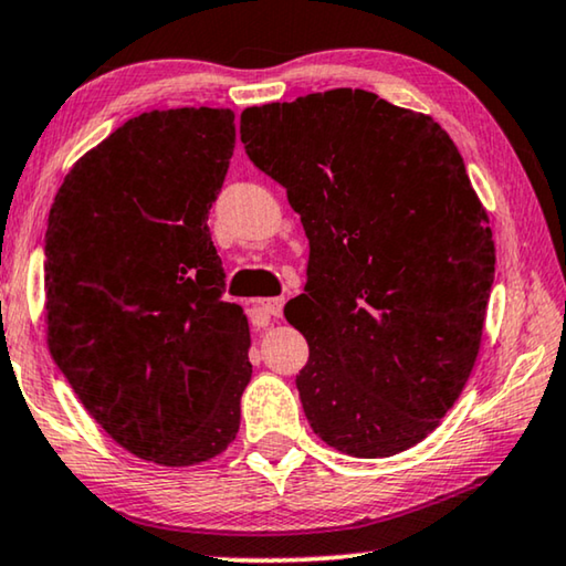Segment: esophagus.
Masks as SVG:
<instances>
[{
	"label": "esophagus",
	"instance_id": "obj_1",
	"mask_svg": "<svg viewBox=\"0 0 566 566\" xmlns=\"http://www.w3.org/2000/svg\"><path fill=\"white\" fill-rule=\"evenodd\" d=\"M253 321L263 326L268 318H277L283 313V298H258L253 301Z\"/></svg>",
	"mask_w": 566,
	"mask_h": 566
}]
</instances>
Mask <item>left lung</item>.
Listing matches in <instances>:
<instances>
[{"label":"left lung","instance_id":"obj_1","mask_svg":"<svg viewBox=\"0 0 566 566\" xmlns=\"http://www.w3.org/2000/svg\"><path fill=\"white\" fill-rule=\"evenodd\" d=\"M240 138L311 245L283 313L308 342L295 387L313 432L354 458L417 446L471 377L495 271L453 138L359 88L245 108Z\"/></svg>","mask_w":566,"mask_h":566}]
</instances>
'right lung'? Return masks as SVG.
Masks as SVG:
<instances>
[{
	"label": "right lung",
	"mask_w": 566,
	"mask_h": 566,
	"mask_svg": "<svg viewBox=\"0 0 566 566\" xmlns=\"http://www.w3.org/2000/svg\"><path fill=\"white\" fill-rule=\"evenodd\" d=\"M232 151L230 108L142 113L73 164L48 217L52 359L120 448L169 468L230 446L253 377L207 228Z\"/></svg>",
	"instance_id": "right-lung-1"
}]
</instances>
